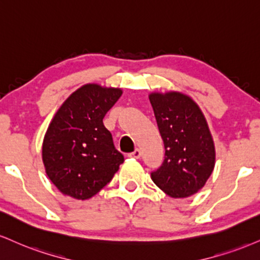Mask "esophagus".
<instances>
[{
	"mask_svg": "<svg viewBox=\"0 0 260 260\" xmlns=\"http://www.w3.org/2000/svg\"><path fill=\"white\" fill-rule=\"evenodd\" d=\"M140 155H142V151H140V150H139V149H136V150H134V151H133V152H131V154H129V155H128V156H129V157H134V158H139V157H140Z\"/></svg>",
	"mask_w": 260,
	"mask_h": 260,
	"instance_id": "1",
	"label": "esophagus"
}]
</instances>
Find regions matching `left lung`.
Here are the masks:
<instances>
[{
    "label": "left lung",
    "instance_id": "obj_1",
    "mask_svg": "<svg viewBox=\"0 0 260 260\" xmlns=\"http://www.w3.org/2000/svg\"><path fill=\"white\" fill-rule=\"evenodd\" d=\"M149 99L165 144V160L151 179L171 198H189L205 186L214 168L207 121L199 105L180 92H155Z\"/></svg>",
    "mask_w": 260,
    "mask_h": 260
}]
</instances>
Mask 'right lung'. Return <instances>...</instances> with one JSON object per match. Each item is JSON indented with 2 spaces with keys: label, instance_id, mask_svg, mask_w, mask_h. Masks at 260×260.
Returning a JSON list of instances; mask_svg holds the SVG:
<instances>
[{
  "label": "right lung",
  "instance_id": "obj_1",
  "mask_svg": "<svg viewBox=\"0 0 260 260\" xmlns=\"http://www.w3.org/2000/svg\"><path fill=\"white\" fill-rule=\"evenodd\" d=\"M121 95V88L87 83L62 103L49 123L42 160L47 176L64 195L90 199L124 161L103 123Z\"/></svg>",
  "mask_w": 260,
  "mask_h": 260
}]
</instances>
